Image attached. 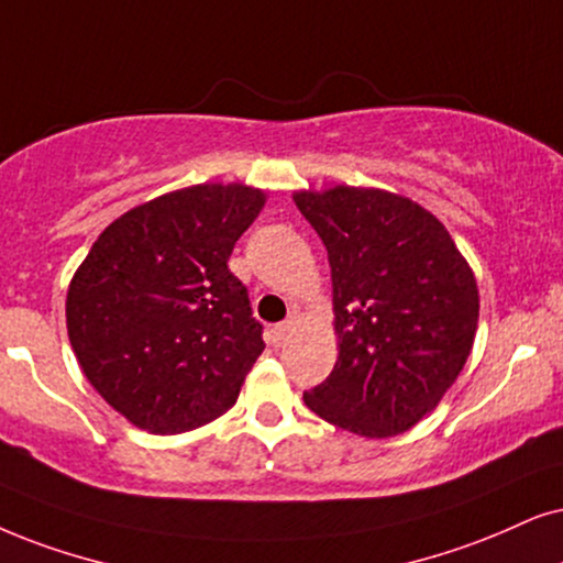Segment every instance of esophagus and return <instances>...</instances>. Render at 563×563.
Returning <instances> with one entry per match:
<instances>
[{"mask_svg": "<svg viewBox=\"0 0 563 563\" xmlns=\"http://www.w3.org/2000/svg\"><path fill=\"white\" fill-rule=\"evenodd\" d=\"M298 327H301V314H298V311H294V314H290L286 322L277 324L275 330H273V343L275 345H283L290 338V334L298 330Z\"/></svg>", "mask_w": 563, "mask_h": 563, "instance_id": "34e87169", "label": "esophagus"}]
</instances>
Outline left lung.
<instances>
[{
  "label": "left lung",
  "mask_w": 563,
  "mask_h": 563,
  "mask_svg": "<svg viewBox=\"0 0 563 563\" xmlns=\"http://www.w3.org/2000/svg\"><path fill=\"white\" fill-rule=\"evenodd\" d=\"M327 246L338 361L303 402L366 439L410 431L437 410L473 351L481 296L444 223L374 187L294 191Z\"/></svg>",
  "instance_id": "8db88e82"
}]
</instances>
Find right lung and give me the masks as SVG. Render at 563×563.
<instances>
[{"mask_svg": "<svg viewBox=\"0 0 563 563\" xmlns=\"http://www.w3.org/2000/svg\"><path fill=\"white\" fill-rule=\"evenodd\" d=\"M249 184H195L106 225L67 288V334L85 379L151 433H184L236 402L265 351L229 257L265 208Z\"/></svg>", "mask_w": 563, "mask_h": 563, "instance_id": "add662e5", "label": "right lung"}]
</instances>
